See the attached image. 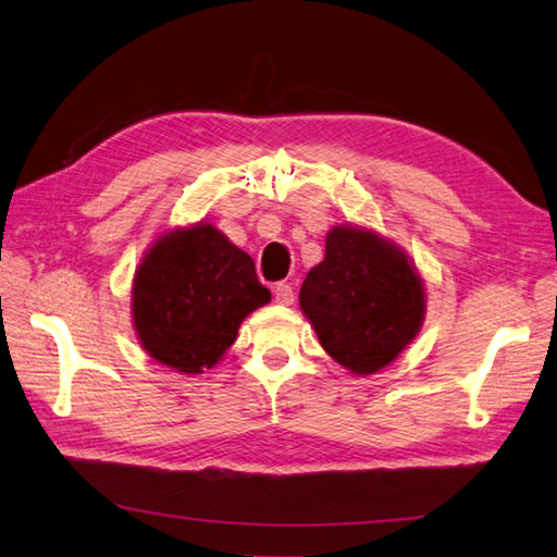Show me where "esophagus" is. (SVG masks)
Instances as JSON below:
<instances>
[{"label":"esophagus","mask_w":557,"mask_h":557,"mask_svg":"<svg viewBox=\"0 0 557 557\" xmlns=\"http://www.w3.org/2000/svg\"><path fill=\"white\" fill-rule=\"evenodd\" d=\"M273 296L275 301L282 304V306H289L294 301V287L289 282H277L273 287Z\"/></svg>","instance_id":"1"}]
</instances>
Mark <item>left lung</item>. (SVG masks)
Wrapping results in <instances>:
<instances>
[{
  "label": "left lung",
  "mask_w": 557,
  "mask_h": 557,
  "mask_svg": "<svg viewBox=\"0 0 557 557\" xmlns=\"http://www.w3.org/2000/svg\"><path fill=\"white\" fill-rule=\"evenodd\" d=\"M299 301L322 348L356 374L389 366L424 318V289L408 258L358 227L330 232L325 261L306 275Z\"/></svg>",
  "instance_id": "1"
}]
</instances>
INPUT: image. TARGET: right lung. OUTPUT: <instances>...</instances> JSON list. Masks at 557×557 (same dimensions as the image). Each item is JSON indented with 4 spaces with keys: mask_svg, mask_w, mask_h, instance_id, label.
<instances>
[{
    "mask_svg": "<svg viewBox=\"0 0 557 557\" xmlns=\"http://www.w3.org/2000/svg\"><path fill=\"white\" fill-rule=\"evenodd\" d=\"M268 301L251 256L201 223L149 249L135 273L133 318L151 358L177 372H203L235 344L242 320Z\"/></svg>",
    "mask_w": 557,
    "mask_h": 557,
    "instance_id": "right-lung-1",
    "label": "right lung"
}]
</instances>
